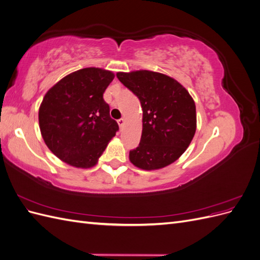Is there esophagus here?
<instances>
[{"label":"esophagus","instance_id":"34e87169","mask_svg":"<svg viewBox=\"0 0 260 260\" xmlns=\"http://www.w3.org/2000/svg\"><path fill=\"white\" fill-rule=\"evenodd\" d=\"M124 123V118H120V119H118V124L120 125V127H122Z\"/></svg>","mask_w":260,"mask_h":260}]
</instances>
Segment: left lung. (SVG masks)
<instances>
[{"instance_id":"obj_1","label":"left lung","mask_w":260,"mask_h":260,"mask_svg":"<svg viewBox=\"0 0 260 260\" xmlns=\"http://www.w3.org/2000/svg\"><path fill=\"white\" fill-rule=\"evenodd\" d=\"M117 78L140 100L143 130L130 161L144 170L168 166L182 155L195 135L196 108L190 94L177 80L159 73L139 70Z\"/></svg>"}]
</instances>
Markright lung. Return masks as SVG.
<instances>
[{
  "label": "right lung",
  "instance_id": "right-lung-1",
  "mask_svg": "<svg viewBox=\"0 0 260 260\" xmlns=\"http://www.w3.org/2000/svg\"><path fill=\"white\" fill-rule=\"evenodd\" d=\"M114 77L108 70L83 68L45 94L39 109L41 135L62 161L78 168L93 167L119 130L103 99Z\"/></svg>",
  "mask_w": 260,
  "mask_h": 260
}]
</instances>
